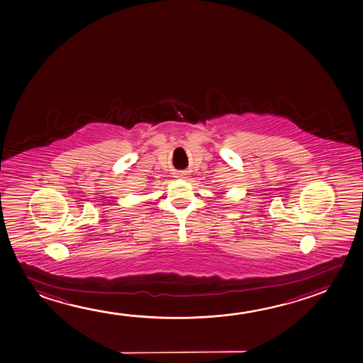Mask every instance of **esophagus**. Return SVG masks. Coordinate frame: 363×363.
Returning a JSON list of instances; mask_svg holds the SVG:
<instances>
[{"mask_svg":"<svg viewBox=\"0 0 363 363\" xmlns=\"http://www.w3.org/2000/svg\"><path fill=\"white\" fill-rule=\"evenodd\" d=\"M179 176H184V174H179Z\"/></svg>","mask_w":363,"mask_h":363,"instance_id":"34e87169","label":"esophagus"}]
</instances>
